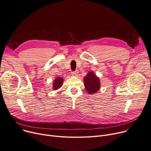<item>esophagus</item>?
I'll use <instances>...</instances> for the list:
<instances>
[{"mask_svg": "<svg viewBox=\"0 0 151 151\" xmlns=\"http://www.w3.org/2000/svg\"><path fill=\"white\" fill-rule=\"evenodd\" d=\"M78 74V70H76V71L73 72L72 73V75L73 76H77Z\"/></svg>", "mask_w": 151, "mask_h": 151, "instance_id": "obj_1", "label": "esophagus"}]
</instances>
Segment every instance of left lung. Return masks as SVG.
Instances as JSON below:
<instances>
[{
    "instance_id": "left-lung-1",
    "label": "left lung",
    "mask_w": 151,
    "mask_h": 151,
    "mask_svg": "<svg viewBox=\"0 0 151 151\" xmlns=\"http://www.w3.org/2000/svg\"><path fill=\"white\" fill-rule=\"evenodd\" d=\"M84 84L88 94L96 93L100 88L99 79L92 71L84 78Z\"/></svg>"
}]
</instances>
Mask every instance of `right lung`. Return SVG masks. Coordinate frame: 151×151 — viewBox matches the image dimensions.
Masks as SVG:
<instances>
[{"instance_id": "add662e5", "label": "right lung", "mask_w": 151, "mask_h": 151, "mask_svg": "<svg viewBox=\"0 0 151 151\" xmlns=\"http://www.w3.org/2000/svg\"><path fill=\"white\" fill-rule=\"evenodd\" d=\"M64 79L61 77H58L56 78L54 81L53 85V90H58L63 86Z\"/></svg>"}]
</instances>
